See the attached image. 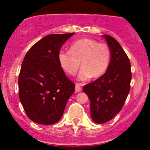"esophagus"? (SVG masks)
I'll return each mask as SVG.
<instances>
[{"mask_svg": "<svg viewBox=\"0 0 150 150\" xmlns=\"http://www.w3.org/2000/svg\"><path fill=\"white\" fill-rule=\"evenodd\" d=\"M75 91H76V92H79V91H82L81 86H80V85L78 84V83H76V86H75Z\"/></svg>", "mask_w": 150, "mask_h": 150, "instance_id": "1", "label": "esophagus"}]
</instances>
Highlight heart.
<instances>
[{
	"mask_svg": "<svg viewBox=\"0 0 150 150\" xmlns=\"http://www.w3.org/2000/svg\"><path fill=\"white\" fill-rule=\"evenodd\" d=\"M58 59L63 71L69 75L76 74L81 62L83 68L78 79L85 81L91 76L95 79L101 77L107 72L110 63L111 51L107 43L83 38L74 42L70 51L61 50Z\"/></svg>",
	"mask_w": 150,
	"mask_h": 150,
	"instance_id": "1",
	"label": "heart"
}]
</instances>
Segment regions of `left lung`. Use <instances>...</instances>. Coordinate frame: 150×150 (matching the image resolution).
<instances>
[{"label": "left lung", "instance_id": "1", "mask_svg": "<svg viewBox=\"0 0 150 150\" xmlns=\"http://www.w3.org/2000/svg\"><path fill=\"white\" fill-rule=\"evenodd\" d=\"M111 51L110 63L107 72L95 81L83 86L90 100L91 117L95 123L110 121L122 108L130 91L131 63L117 40L103 35Z\"/></svg>", "mask_w": 150, "mask_h": 150}]
</instances>
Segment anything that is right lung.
Here are the masks:
<instances>
[{
    "mask_svg": "<svg viewBox=\"0 0 150 150\" xmlns=\"http://www.w3.org/2000/svg\"><path fill=\"white\" fill-rule=\"evenodd\" d=\"M74 33L50 34L30 47L18 76V96L28 117L41 125H52L62 118L75 84L66 76L58 55Z\"/></svg>",
    "mask_w": 150,
    "mask_h": 150,
    "instance_id": "right-lung-1",
    "label": "right lung"
}]
</instances>
